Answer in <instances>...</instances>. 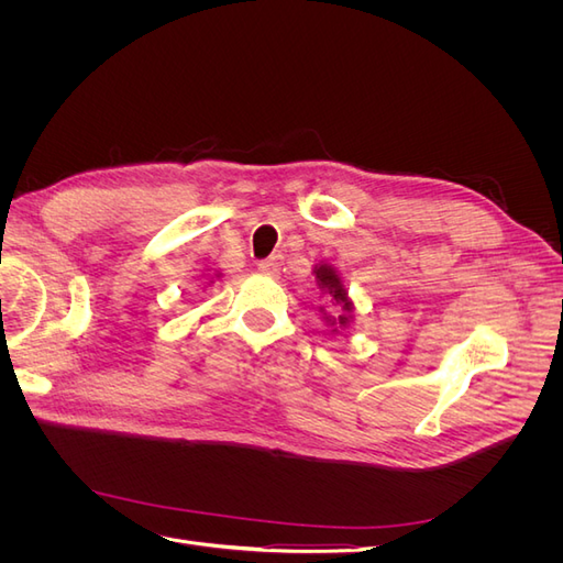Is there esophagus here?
<instances>
[{"label":"esophagus","mask_w":563,"mask_h":563,"mask_svg":"<svg viewBox=\"0 0 563 563\" xmlns=\"http://www.w3.org/2000/svg\"><path fill=\"white\" fill-rule=\"evenodd\" d=\"M258 269L267 277H277L279 269H282V258L279 255H272V258H265L258 263Z\"/></svg>","instance_id":"esophagus-1"}]
</instances>
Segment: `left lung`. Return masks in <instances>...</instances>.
Wrapping results in <instances>:
<instances>
[{
    "mask_svg": "<svg viewBox=\"0 0 563 563\" xmlns=\"http://www.w3.org/2000/svg\"><path fill=\"white\" fill-rule=\"evenodd\" d=\"M314 275H317V282H319V288H323L327 291L335 305L338 310V321L347 323V314L352 310V302L347 300V291L343 288V282H340V277L335 275V269L331 265H319L314 267ZM329 319V317H327ZM331 321V319H329Z\"/></svg>",
    "mask_w": 563,
    "mask_h": 563,
    "instance_id": "left-lung-1",
    "label": "left lung"
}]
</instances>
